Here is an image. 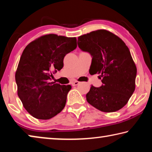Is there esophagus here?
<instances>
[{"instance_id":"34e87169","label":"esophagus","mask_w":152,"mask_h":152,"mask_svg":"<svg viewBox=\"0 0 152 152\" xmlns=\"http://www.w3.org/2000/svg\"><path fill=\"white\" fill-rule=\"evenodd\" d=\"M79 83H80V82L77 81V80H75V81H74V82H72V85L73 86H75L78 85Z\"/></svg>"}]
</instances>
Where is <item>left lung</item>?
<instances>
[{"label": "left lung", "mask_w": 152, "mask_h": 152, "mask_svg": "<svg viewBox=\"0 0 152 152\" xmlns=\"http://www.w3.org/2000/svg\"><path fill=\"white\" fill-rule=\"evenodd\" d=\"M78 47L91 53L92 74H99L103 85H91L86 94L89 104L105 113L119 110L127 103L135 88L137 68L125 42L105 29L78 38Z\"/></svg>", "instance_id": "1"}]
</instances>
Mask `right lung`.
<instances>
[{"instance_id": "1", "label": "right lung", "mask_w": 152, "mask_h": 152, "mask_svg": "<svg viewBox=\"0 0 152 152\" xmlns=\"http://www.w3.org/2000/svg\"><path fill=\"white\" fill-rule=\"evenodd\" d=\"M77 47L76 38L56 34L41 36L23 51L15 73L17 94L27 111L38 119L56 116L65 107L70 85L50 82L64 66L67 53Z\"/></svg>"}]
</instances>
